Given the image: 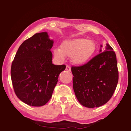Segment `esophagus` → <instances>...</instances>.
<instances>
[{"label": "esophagus", "instance_id": "esophagus-1", "mask_svg": "<svg viewBox=\"0 0 131 131\" xmlns=\"http://www.w3.org/2000/svg\"><path fill=\"white\" fill-rule=\"evenodd\" d=\"M66 70H67V71H69V72H70V71H71V68L69 65H66Z\"/></svg>", "mask_w": 131, "mask_h": 131}]
</instances>
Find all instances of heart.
Instances as JSON below:
<instances>
[{"instance_id":"b5f03b06","label":"heart","mask_w":131,"mask_h":131,"mask_svg":"<svg viewBox=\"0 0 131 131\" xmlns=\"http://www.w3.org/2000/svg\"><path fill=\"white\" fill-rule=\"evenodd\" d=\"M96 45L92 40L77 38L67 40L61 44L59 48L54 50L55 58L64 60L65 55L71 56V61L75 65H80L87 63L94 55Z\"/></svg>"}]
</instances>
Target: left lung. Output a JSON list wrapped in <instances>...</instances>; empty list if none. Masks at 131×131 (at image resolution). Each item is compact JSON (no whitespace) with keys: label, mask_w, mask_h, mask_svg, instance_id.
Returning a JSON list of instances; mask_svg holds the SVG:
<instances>
[{"label":"left lung","mask_w":131,"mask_h":131,"mask_svg":"<svg viewBox=\"0 0 131 131\" xmlns=\"http://www.w3.org/2000/svg\"><path fill=\"white\" fill-rule=\"evenodd\" d=\"M102 47V46H101ZM87 63L72 66L73 87L77 100L88 108L97 107L110 100L118 81L116 55L106 44L105 50Z\"/></svg>","instance_id":"1"}]
</instances>
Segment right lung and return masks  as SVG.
<instances>
[{
    "label": "right lung",
    "mask_w": 131,
    "mask_h": 131,
    "mask_svg": "<svg viewBox=\"0 0 131 131\" xmlns=\"http://www.w3.org/2000/svg\"><path fill=\"white\" fill-rule=\"evenodd\" d=\"M53 43L47 32L35 34L21 44L12 62L15 94L29 106H42L49 101L59 74L66 68L52 64Z\"/></svg>",
    "instance_id": "add662e5"
}]
</instances>
